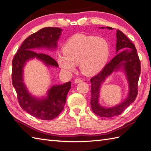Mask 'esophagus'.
<instances>
[{"label":"esophagus","instance_id":"34e87169","mask_svg":"<svg viewBox=\"0 0 151 151\" xmlns=\"http://www.w3.org/2000/svg\"><path fill=\"white\" fill-rule=\"evenodd\" d=\"M83 81L82 79H76L74 80V83H81Z\"/></svg>","mask_w":151,"mask_h":151}]
</instances>
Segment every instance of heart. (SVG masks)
<instances>
[{
	"mask_svg": "<svg viewBox=\"0 0 151 151\" xmlns=\"http://www.w3.org/2000/svg\"><path fill=\"white\" fill-rule=\"evenodd\" d=\"M63 53L57 56L58 65L64 72L72 73L77 64L83 73L93 76L105 66L109 56V44L103 37L76 35L64 46Z\"/></svg>",
	"mask_w": 151,
	"mask_h": 151,
	"instance_id": "b5f03b06",
	"label": "heart"
}]
</instances>
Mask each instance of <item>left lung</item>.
<instances>
[{"mask_svg": "<svg viewBox=\"0 0 151 151\" xmlns=\"http://www.w3.org/2000/svg\"><path fill=\"white\" fill-rule=\"evenodd\" d=\"M106 29L105 27H99ZM113 30L111 27H106ZM116 53L117 54L103 70L91 79V105L93 111L101 117H113L124 111L136 100L137 94V83L141 72V65L137 50L127 36L120 30H116ZM122 71L125 73L129 83L128 96L121 103L114 107L107 108L100 105L99 102V91L101 85L107 77L114 72Z\"/></svg>", "mask_w": 151, "mask_h": 151, "instance_id": "8db88e82", "label": "left lung"}]
</instances>
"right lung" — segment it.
<instances>
[{
    "label": "right lung",
    "mask_w": 151,
    "mask_h": 151,
    "mask_svg": "<svg viewBox=\"0 0 151 151\" xmlns=\"http://www.w3.org/2000/svg\"><path fill=\"white\" fill-rule=\"evenodd\" d=\"M62 31L58 27H45L39 30L24 40L12 60V84L21 107L30 115L44 121L56 118L63 110L71 82L54 85L48 88L45 96L36 97L30 93L24 83V67L34 58L41 61L47 68L58 67L53 58L35 51L41 49L53 51L57 49Z\"/></svg>",
    "instance_id": "right-lung-1"
}]
</instances>
